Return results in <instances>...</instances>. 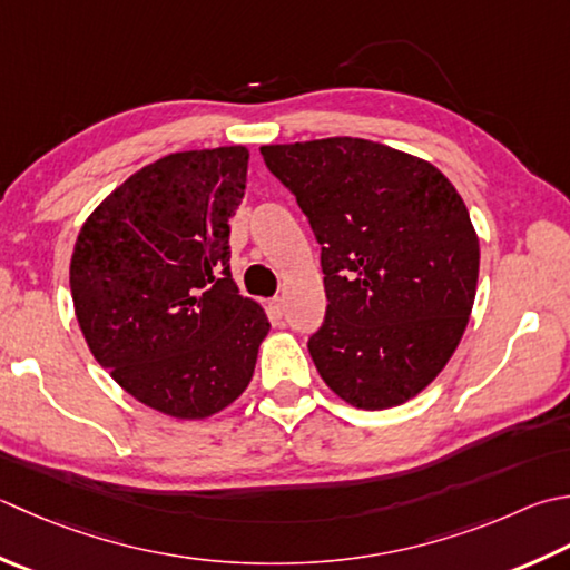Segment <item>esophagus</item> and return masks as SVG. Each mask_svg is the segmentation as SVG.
Here are the masks:
<instances>
[{"label":"esophagus","mask_w":570,"mask_h":570,"mask_svg":"<svg viewBox=\"0 0 570 570\" xmlns=\"http://www.w3.org/2000/svg\"><path fill=\"white\" fill-rule=\"evenodd\" d=\"M269 314L274 316V318H282V314H284V298H272L269 301Z\"/></svg>","instance_id":"esophagus-1"}]
</instances>
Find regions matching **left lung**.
I'll return each instance as SVG.
<instances>
[{
    "label": "left lung",
    "mask_w": 570,
    "mask_h": 570,
    "mask_svg": "<svg viewBox=\"0 0 570 570\" xmlns=\"http://www.w3.org/2000/svg\"><path fill=\"white\" fill-rule=\"evenodd\" d=\"M321 244L326 318L308 353L333 393L385 410L422 393L470 323L479 239L438 167L363 138L262 145Z\"/></svg>",
    "instance_id": "obj_1"
}]
</instances>
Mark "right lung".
<instances>
[{"mask_svg":"<svg viewBox=\"0 0 570 570\" xmlns=\"http://www.w3.org/2000/svg\"><path fill=\"white\" fill-rule=\"evenodd\" d=\"M249 150L145 165L78 232L71 296L94 358L142 405L205 420L247 390L269 318L229 272V217Z\"/></svg>","mask_w":570,"mask_h":570,"instance_id":"add662e5","label":"right lung"}]
</instances>
